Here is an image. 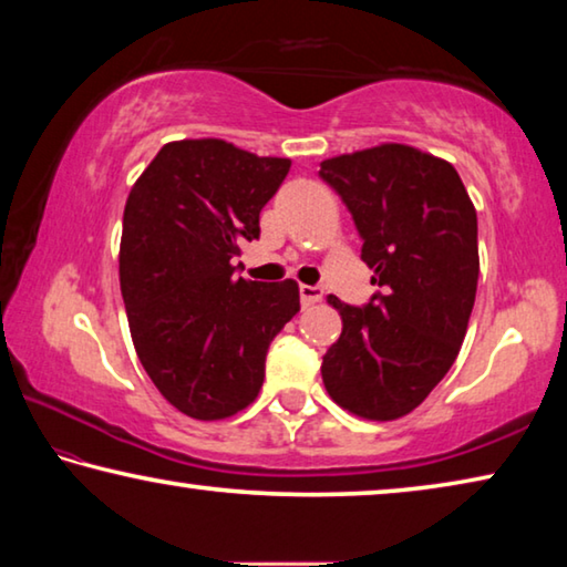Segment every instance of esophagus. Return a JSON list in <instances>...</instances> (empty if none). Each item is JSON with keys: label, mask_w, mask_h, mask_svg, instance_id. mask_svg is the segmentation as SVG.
Segmentation results:
<instances>
[{"label": "esophagus", "mask_w": 567, "mask_h": 567, "mask_svg": "<svg viewBox=\"0 0 567 567\" xmlns=\"http://www.w3.org/2000/svg\"><path fill=\"white\" fill-rule=\"evenodd\" d=\"M322 300V287L318 285H300V302L302 308H308V305H316Z\"/></svg>", "instance_id": "34e87169"}]
</instances>
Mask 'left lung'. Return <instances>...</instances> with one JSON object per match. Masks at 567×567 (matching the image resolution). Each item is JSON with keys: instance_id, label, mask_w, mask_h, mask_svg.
<instances>
[{"instance_id": "8db88e82", "label": "left lung", "mask_w": 567, "mask_h": 567, "mask_svg": "<svg viewBox=\"0 0 567 567\" xmlns=\"http://www.w3.org/2000/svg\"><path fill=\"white\" fill-rule=\"evenodd\" d=\"M320 178L348 206L379 290L328 302L343 332L322 355L338 406L391 421L424 401L460 355L480 280L477 212L452 164L401 143L328 158Z\"/></svg>"}]
</instances>
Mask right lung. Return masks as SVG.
I'll list each match as a JSON object with an SVG mask.
<instances>
[{"label": "right lung", "mask_w": 567, "mask_h": 567, "mask_svg": "<svg viewBox=\"0 0 567 567\" xmlns=\"http://www.w3.org/2000/svg\"><path fill=\"white\" fill-rule=\"evenodd\" d=\"M290 158L227 141L166 143L123 212L121 292L131 338L171 406L227 419L257 399L267 348L300 310L295 280L251 282L231 259L259 239V212Z\"/></svg>", "instance_id": "right-lung-1"}]
</instances>
